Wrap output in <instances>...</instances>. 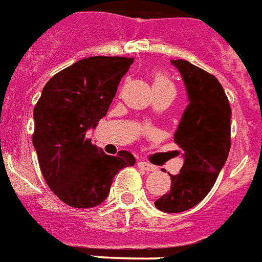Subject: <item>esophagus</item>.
Masks as SVG:
<instances>
[{
  "instance_id": "esophagus-1",
  "label": "esophagus",
  "mask_w": 262,
  "mask_h": 262,
  "mask_svg": "<svg viewBox=\"0 0 262 262\" xmlns=\"http://www.w3.org/2000/svg\"><path fill=\"white\" fill-rule=\"evenodd\" d=\"M138 166L141 167V169H143V170L146 171H154L156 170V166L151 164H148V162H146V161H139L138 162Z\"/></svg>"
}]
</instances>
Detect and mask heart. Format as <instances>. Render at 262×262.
Returning <instances> with one entry per match:
<instances>
[{
    "instance_id": "heart-1",
    "label": "heart",
    "mask_w": 262,
    "mask_h": 262,
    "mask_svg": "<svg viewBox=\"0 0 262 262\" xmlns=\"http://www.w3.org/2000/svg\"><path fill=\"white\" fill-rule=\"evenodd\" d=\"M154 88H158V86H169V88H173V83L170 82V79L167 78L166 75L162 74V73H158V74L154 75ZM174 89V88H173Z\"/></svg>"
}]
</instances>
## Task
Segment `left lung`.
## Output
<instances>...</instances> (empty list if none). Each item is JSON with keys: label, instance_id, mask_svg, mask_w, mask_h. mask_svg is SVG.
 I'll list each match as a JSON object with an SVG mask.
<instances>
[{"label": "left lung", "instance_id": "1", "mask_svg": "<svg viewBox=\"0 0 262 262\" xmlns=\"http://www.w3.org/2000/svg\"><path fill=\"white\" fill-rule=\"evenodd\" d=\"M188 92L174 143L183 148L184 165L170 176V190L154 204L164 212H183L206 198L229 157L231 108L221 82L206 70L188 60H171Z\"/></svg>", "mask_w": 262, "mask_h": 262}]
</instances>
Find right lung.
Masks as SVG:
<instances>
[{
	"label": "right lung",
	"mask_w": 262,
	"mask_h": 262,
	"mask_svg": "<svg viewBox=\"0 0 262 262\" xmlns=\"http://www.w3.org/2000/svg\"><path fill=\"white\" fill-rule=\"evenodd\" d=\"M134 58L89 56L56 73L33 108L32 135L50 189L68 206L92 208L110 193L119 170L135 164L131 152L108 156L86 139L108 112Z\"/></svg>",
	"instance_id": "right-lung-1"
}]
</instances>
